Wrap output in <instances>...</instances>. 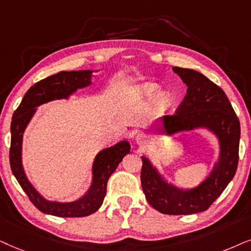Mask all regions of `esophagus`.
I'll return each mask as SVG.
<instances>
[{"label": "esophagus", "mask_w": 251, "mask_h": 251, "mask_svg": "<svg viewBox=\"0 0 251 251\" xmlns=\"http://www.w3.org/2000/svg\"><path fill=\"white\" fill-rule=\"evenodd\" d=\"M135 141L138 145H143V143H146L147 141L146 134H143V133H138L135 136Z\"/></svg>", "instance_id": "1"}]
</instances>
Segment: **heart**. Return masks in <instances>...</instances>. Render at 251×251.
<instances>
[{"mask_svg": "<svg viewBox=\"0 0 251 251\" xmlns=\"http://www.w3.org/2000/svg\"><path fill=\"white\" fill-rule=\"evenodd\" d=\"M157 93H158V87L153 85V83H146V85L139 87V89L136 91V94L146 99L153 98V96L157 95ZM170 99L166 94H159L158 98H157V104L162 106V108L168 105Z\"/></svg>", "mask_w": 251, "mask_h": 251, "instance_id": "obj_1", "label": "heart"}]
</instances>
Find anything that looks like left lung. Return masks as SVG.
Returning <instances> with one entry per match:
<instances>
[{
  "mask_svg": "<svg viewBox=\"0 0 251 251\" xmlns=\"http://www.w3.org/2000/svg\"><path fill=\"white\" fill-rule=\"evenodd\" d=\"M186 83L187 94L175 115L162 118L168 133L208 127L220 141V158L209 178L194 189L168 185L146 157H142L141 186L147 201L165 215H192L205 211L234 176L239 163L240 122L222 88L190 69L173 68Z\"/></svg>",
  "mask_w": 251,
  "mask_h": 251,
  "instance_id": "obj_1",
  "label": "left lung"
}]
</instances>
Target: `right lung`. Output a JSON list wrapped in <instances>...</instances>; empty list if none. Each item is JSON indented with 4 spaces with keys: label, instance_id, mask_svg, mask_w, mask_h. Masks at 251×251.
<instances>
[{
    "label": "right lung",
    "instance_id": "add662e5",
    "mask_svg": "<svg viewBox=\"0 0 251 251\" xmlns=\"http://www.w3.org/2000/svg\"><path fill=\"white\" fill-rule=\"evenodd\" d=\"M92 71H62L36 82L26 92L21 104L13 112L11 120V146L9 159L13 176L28 196L36 209L48 215L65 217H85L98 211L102 205L106 193V183L115 172L124 156L129 152L131 146L127 141L102 150L98 153L93 165V183L83 198L71 203L49 202L36 192L26 178L22 165L23 133L29 119L34 115L35 108L52 100L68 98L78 88L91 83Z\"/></svg>",
    "mask_w": 251,
    "mask_h": 251
}]
</instances>
